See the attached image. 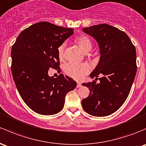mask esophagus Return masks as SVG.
Segmentation results:
<instances>
[{"label":"esophagus","mask_w":146,"mask_h":146,"mask_svg":"<svg viewBox=\"0 0 146 146\" xmlns=\"http://www.w3.org/2000/svg\"><path fill=\"white\" fill-rule=\"evenodd\" d=\"M81 87V83L80 82H78L77 84V88H79V87Z\"/></svg>","instance_id":"obj_1"}]
</instances>
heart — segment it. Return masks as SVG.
I'll use <instances>...</instances> for the list:
<instances>
[{
	"label": "heart",
	"instance_id": "1",
	"mask_svg": "<svg viewBox=\"0 0 146 146\" xmlns=\"http://www.w3.org/2000/svg\"><path fill=\"white\" fill-rule=\"evenodd\" d=\"M76 42L79 46L80 48L87 53L92 49V43L88 37L82 36L76 39ZM64 50L65 44H62L58 47V56L60 59H63L64 56ZM90 68L87 64H77L74 62H69L64 66V72L70 78L76 80H82L86 74L90 72Z\"/></svg>",
	"mask_w": 146,
	"mask_h": 146
}]
</instances>
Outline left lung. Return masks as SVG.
Wrapping results in <instances>:
<instances>
[{
	"label": "left lung",
	"mask_w": 146,
	"mask_h": 146,
	"mask_svg": "<svg viewBox=\"0 0 146 146\" xmlns=\"http://www.w3.org/2000/svg\"><path fill=\"white\" fill-rule=\"evenodd\" d=\"M82 31L99 45V63L90 75L100 82L82 83L90 91L82 101L84 110L96 117L113 114L127 99L136 73V49L128 36L108 24L86 27ZM98 79V78H97Z\"/></svg>",
	"instance_id": "1"
}]
</instances>
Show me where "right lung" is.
<instances>
[{
	"instance_id": "obj_1",
	"label": "right lung",
	"mask_w": 146,
	"mask_h": 146,
	"mask_svg": "<svg viewBox=\"0 0 146 146\" xmlns=\"http://www.w3.org/2000/svg\"><path fill=\"white\" fill-rule=\"evenodd\" d=\"M74 33L64 28L42 21L21 32L12 47V74L25 104L33 111L51 115L62 110L67 93L77 83L60 74L49 76L50 68H59L58 47Z\"/></svg>"
}]
</instances>
